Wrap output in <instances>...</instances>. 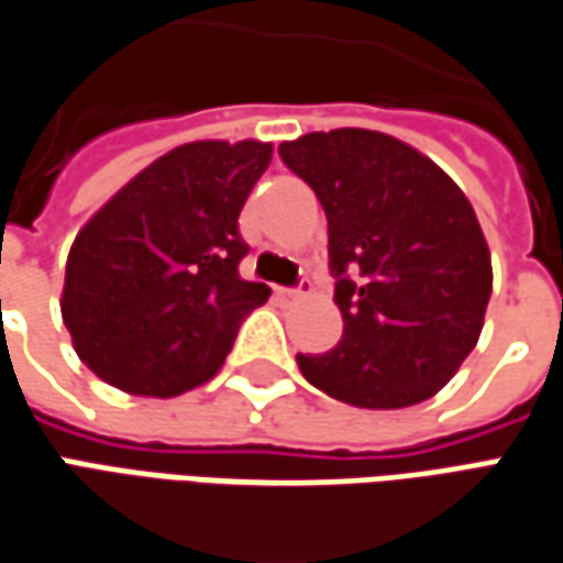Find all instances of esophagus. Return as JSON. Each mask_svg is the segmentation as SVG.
Returning <instances> with one entry per match:
<instances>
[{
  "label": "esophagus",
  "mask_w": 563,
  "mask_h": 563,
  "mask_svg": "<svg viewBox=\"0 0 563 563\" xmlns=\"http://www.w3.org/2000/svg\"><path fill=\"white\" fill-rule=\"evenodd\" d=\"M278 300H285V303H297V300H303L306 294H309V282H300L297 288H278Z\"/></svg>",
  "instance_id": "esophagus-1"
}]
</instances>
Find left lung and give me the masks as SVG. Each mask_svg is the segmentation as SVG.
<instances>
[{
    "mask_svg": "<svg viewBox=\"0 0 563 563\" xmlns=\"http://www.w3.org/2000/svg\"><path fill=\"white\" fill-rule=\"evenodd\" d=\"M328 217V266L343 336L297 355L303 377L371 410L420 405L482 336L494 288L478 217L432 158L379 131L336 128L282 143Z\"/></svg>",
    "mask_w": 563,
    "mask_h": 563,
    "instance_id": "1",
    "label": "left lung"
}]
</instances>
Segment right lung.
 Returning <instances> with one entry per match:
<instances>
[{
	"label": "right lung",
	"instance_id": "add662e5",
	"mask_svg": "<svg viewBox=\"0 0 563 563\" xmlns=\"http://www.w3.org/2000/svg\"><path fill=\"white\" fill-rule=\"evenodd\" d=\"M273 158L257 141L170 150L122 186L76 235L64 324L97 377L170 398L220 371L269 288L244 282V199Z\"/></svg>",
	"mask_w": 563,
	"mask_h": 563
}]
</instances>
